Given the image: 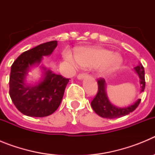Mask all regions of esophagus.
Segmentation results:
<instances>
[{
    "instance_id": "esophagus-1",
    "label": "esophagus",
    "mask_w": 155,
    "mask_h": 155,
    "mask_svg": "<svg viewBox=\"0 0 155 155\" xmlns=\"http://www.w3.org/2000/svg\"><path fill=\"white\" fill-rule=\"evenodd\" d=\"M77 78H78V80H82V79H84L85 78V74H79Z\"/></svg>"
}]
</instances>
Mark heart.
Returning a JSON list of instances; mask_svg holds the SVG:
<instances>
[{"instance_id": "obj_1", "label": "heart", "mask_w": 155, "mask_h": 155, "mask_svg": "<svg viewBox=\"0 0 155 155\" xmlns=\"http://www.w3.org/2000/svg\"><path fill=\"white\" fill-rule=\"evenodd\" d=\"M64 59L74 68L78 64L82 67H95L99 66L98 74L101 76L109 74L112 71L120 68L123 60L117 54L113 55L110 50L102 48H86L78 51L76 58L71 52L66 51L64 54Z\"/></svg>"}]
</instances>
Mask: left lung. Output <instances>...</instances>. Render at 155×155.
Masks as SVG:
<instances>
[{
	"mask_svg": "<svg viewBox=\"0 0 155 155\" xmlns=\"http://www.w3.org/2000/svg\"><path fill=\"white\" fill-rule=\"evenodd\" d=\"M134 71L137 74L140 78V93H141L144 91L145 88L144 69L142 64L139 63V64L134 68ZM98 93L96 96L91 101V105L94 113L102 118L116 119L127 116L135 110L140 102V99L139 98L134 103L128 106H125V107L116 106L109 101V97L107 95V91H106L107 85H106L105 79L100 78L98 81Z\"/></svg>",
	"mask_w": 155,
	"mask_h": 155,
	"instance_id": "1",
	"label": "left lung"
}]
</instances>
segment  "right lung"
Wrapping results in <instances>:
<instances>
[{
	"instance_id": "add662e5",
	"label": "right lung",
	"mask_w": 155,
	"mask_h": 155,
	"mask_svg": "<svg viewBox=\"0 0 155 155\" xmlns=\"http://www.w3.org/2000/svg\"><path fill=\"white\" fill-rule=\"evenodd\" d=\"M57 41L45 42L24 52L11 68L9 94L14 105L21 113L31 117L53 114L61 105L69 79L53 73L41 66L42 78L34 84L26 81L28 73L39 66L43 57L50 56Z\"/></svg>"
}]
</instances>
